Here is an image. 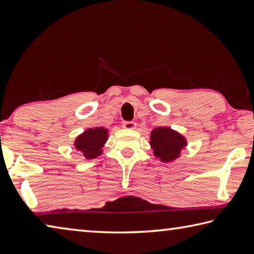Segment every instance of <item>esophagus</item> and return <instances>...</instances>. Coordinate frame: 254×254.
<instances>
[{
  "instance_id": "1",
  "label": "esophagus",
  "mask_w": 254,
  "mask_h": 254,
  "mask_svg": "<svg viewBox=\"0 0 254 254\" xmlns=\"http://www.w3.org/2000/svg\"><path fill=\"white\" fill-rule=\"evenodd\" d=\"M123 127L125 129H135L136 128V123L134 122H124L123 123Z\"/></svg>"
}]
</instances>
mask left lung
Instances as JSON below:
<instances>
[{"mask_svg": "<svg viewBox=\"0 0 254 254\" xmlns=\"http://www.w3.org/2000/svg\"><path fill=\"white\" fill-rule=\"evenodd\" d=\"M150 147L154 156L161 159L163 163H171L181 156L188 140L179 131L171 127H157L150 132Z\"/></svg>", "mask_w": 254, "mask_h": 254, "instance_id": "1", "label": "left lung"}]
</instances>
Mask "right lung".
Listing matches in <instances>:
<instances>
[{
  "mask_svg": "<svg viewBox=\"0 0 254 254\" xmlns=\"http://www.w3.org/2000/svg\"><path fill=\"white\" fill-rule=\"evenodd\" d=\"M108 136V129L105 127L89 128L74 139V148L81 152L86 159H93L102 154Z\"/></svg>",
  "mask_w": 254,
  "mask_h": 254,
  "instance_id": "obj_1",
  "label": "right lung"
}]
</instances>
